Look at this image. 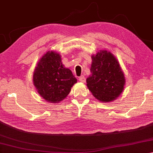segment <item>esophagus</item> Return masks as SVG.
Returning <instances> with one entry per match:
<instances>
[{
	"label": "esophagus",
	"mask_w": 153,
	"mask_h": 153,
	"mask_svg": "<svg viewBox=\"0 0 153 153\" xmlns=\"http://www.w3.org/2000/svg\"><path fill=\"white\" fill-rule=\"evenodd\" d=\"M79 81H80L82 82H86V78L84 77V76H81L79 77Z\"/></svg>",
	"instance_id": "1"
}]
</instances>
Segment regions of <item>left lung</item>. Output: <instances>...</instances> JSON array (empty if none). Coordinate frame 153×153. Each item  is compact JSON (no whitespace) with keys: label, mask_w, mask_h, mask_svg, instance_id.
Segmentation results:
<instances>
[{"label":"left lung","mask_w":153,"mask_h":153,"mask_svg":"<svg viewBox=\"0 0 153 153\" xmlns=\"http://www.w3.org/2000/svg\"><path fill=\"white\" fill-rule=\"evenodd\" d=\"M86 85L93 95L101 102H110L124 90L125 78L116 57L107 50L92 56L91 75Z\"/></svg>","instance_id":"8db88e82"}]
</instances>
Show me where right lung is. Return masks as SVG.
<instances>
[{"label": "right lung", "instance_id": "obj_1", "mask_svg": "<svg viewBox=\"0 0 153 153\" xmlns=\"http://www.w3.org/2000/svg\"><path fill=\"white\" fill-rule=\"evenodd\" d=\"M77 79L65 68L58 53L48 51L41 58L33 74L38 93L48 102L58 103L66 98Z\"/></svg>", "mask_w": 153, "mask_h": 153}]
</instances>
